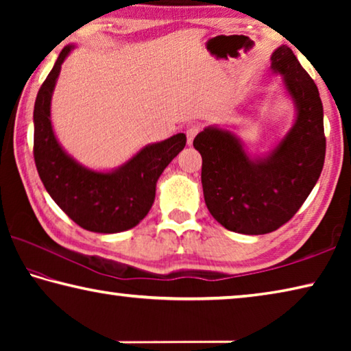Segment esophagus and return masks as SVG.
I'll return each mask as SVG.
<instances>
[{"label":"esophagus","mask_w":351,"mask_h":351,"mask_svg":"<svg viewBox=\"0 0 351 351\" xmlns=\"http://www.w3.org/2000/svg\"><path fill=\"white\" fill-rule=\"evenodd\" d=\"M199 125H189L187 127V130H186V134H187V144L189 145H192V142H193V139H195V136H197L198 133H199Z\"/></svg>","instance_id":"obj_1"}]
</instances>
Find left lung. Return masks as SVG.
I'll return each mask as SVG.
<instances>
[{
  "label": "left lung",
  "mask_w": 351,
  "mask_h": 351,
  "mask_svg": "<svg viewBox=\"0 0 351 351\" xmlns=\"http://www.w3.org/2000/svg\"><path fill=\"white\" fill-rule=\"evenodd\" d=\"M271 69L282 75L295 105V121L263 158H249L229 130L207 127L193 139L203 158L201 182L212 217L232 232L261 235L288 223L305 203L325 161L324 106L316 83L282 45Z\"/></svg>",
  "instance_id": "1"
}]
</instances>
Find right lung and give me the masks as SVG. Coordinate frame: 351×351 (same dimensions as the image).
I'll return each instance as SVG.
<instances>
[{"label":"right lung","instance_id":"obj_1","mask_svg":"<svg viewBox=\"0 0 351 351\" xmlns=\"http://www.w3.org/2000/svg\"><path fill=\"white\" fill-rule=\"evenodd\" d=\"M71 49L73 46L63 47L35 99V165L51 198L80 228L99 234L122 232L145 218L153 206L159 176L186 147L187 139L184 133H178L145 145L112 171L83 167L58 144L51 123L52 91Z\"/></svg>","mask_w":351,"mask_h":351}]
</instances>
